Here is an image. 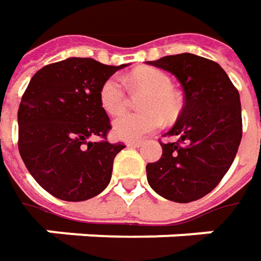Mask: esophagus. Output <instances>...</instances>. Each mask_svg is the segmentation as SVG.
Wrapping results in <instances>:
<instances>
[{"label": "esophagus", "instance_id": "esophagus-1", "mask_svg": "<svg viewBox=\"0 0 261 261\" xmlns=\"http://www.w3.org/2000/svg\"><path fill=\"white\" fill-rule=\"evenodd\" d=\"M126 145L130 146V148H139L142 145V141H129V142H126Z\"/></svg>", "mask_w": 261, "mask_h": 261}]
</instances>
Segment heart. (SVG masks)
<instances>
[{
    "label": "heart",
    "instance_id": "heart-1",
    "mask_svg": "<svg viewBox=\"0 0 261 261\" xmlns=\"http://www.w3.org/2000/svg\"><path fill=\"white\" fill-rule=\"evenodd\" d=\"M129 83L138 91H145L142 109L145 113H125L113 120L112 132L117 139L136 141L161 126L163 116L173 117L177 112L171 78L155 68L136 69L129 76ZM100 103L109 115L120 113L126 106V93L122 81L117 76L106 80L100 90Z\"/></svg>",
    "mask_w": 261,
    "mask_h": 261
}]
</instances>
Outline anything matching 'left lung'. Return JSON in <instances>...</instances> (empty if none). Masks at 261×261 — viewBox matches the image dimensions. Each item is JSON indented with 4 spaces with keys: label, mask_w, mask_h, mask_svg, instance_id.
Returning <instances> with one entry per match:
<instances>
[{
    "label": "left lung",
    "mask_w": 261,
    "mask_h": 261,
    "mask_svg": "<svg viewBox=\"0 0 261 261\" xmlns=\"http://www.w3.org/2000/svg\"><path fill=\"white\" fill-rule=\"evenodd\" d=\"M178 80L185 106L167 132L177 142L161 144L163 155L146 166L152 190L187 203L206 196L226 174L243 136L240 94L226 72L211 59L180 54L149 61Z\"/></svg>",
    "instance_id": "obj_1"
}]
</instances>
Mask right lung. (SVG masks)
Returning <instances> with one entry per match:
<instances>
[{
	"label": "right lung",
	"instance_id": "obj_1",
	"mask_svg": "<svg viewBox=\"0 0 261 261\" xmlns=\"http://www.w3.org/2000/svg\"><path fill=\"white\" fill-rule=\"evenodd\" d=\"M127 66L68 58L30 80L18 107V151L36 181L61 200L81 202L110 183L113 160L125 148L106 139L112 129L100 103L106 80Z\"/></svg>",
	"mask_w": 261,
	"mask_h": 261
}]
</instances>
